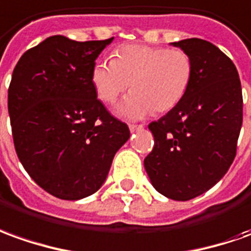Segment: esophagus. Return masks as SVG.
Instances as JSON below:
<instances>
[{"mask_svg": "<svg viewBox=\"0 0 251 251\" xmlns=\"http://www.w3.org/2000/svg\"><path fill=\"white\" fill-rule=\"evenodd\" d=\"M129 131L131 132H134V131H138V129H142L143 128V124H129Z\"/></svg>", "mask_w": 251, "mask_h": 251, "instance_id": "34e87169", "label": "esophagus"}]
</instances>
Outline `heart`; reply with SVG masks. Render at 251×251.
<instances>
[{
    "label": "heart",
    "mask_w": 251,
    "mask_h": 251,
    "mask_svg": "<svg viewBox=\"0 0 251 251\" xmlns=\"http://www.w3.org/2000/svg\"><path fill=\"white\" fill-rule=\"evenodd\" d=\"M194 63L183 49L127 45L117 49L112 61H97L91 83L98 98L116 102L129 86L134 91L119 106L129 119L168 112L181 102L193 82Z\"/></svg>",
    "instance_id": "b5f03b06"
}]
</instances>
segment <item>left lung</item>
Instances as JSON below:
<instances>
[{"label":"left lung","mask_w":251,"mask_h":251,"mask_svg":"<svg viewBox=\"0 0 251 251\" xmlns=\"http://www.w3.org/2000/svg\"><path fill=\"white\" fill-rule=\"evenodd\" d=\"M193 58L194 75L186 97L157 122L145 169L154 188L188 201L213 187L236 155L243 119L239 75L231 58L200 38L172 43Z\"/></svg>","instance_id":"left-lung-1"}]
</instances>
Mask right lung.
Segmentation results:
<instances>
[{"mask_svg":"<svg viewBox=\"0 0 251 251\" xmlns=\"http://www.w3.org/2000/svg\"><path fill=\"white\" fill-rule=\"evenodd\" d=\"M46 38L16 64L8 112L13 143L24 169L60 200L94 194L108 176L129 129L97 98L91 71L112 42Z\"/></svg>","mask_w":251,"mask_h":251,"instance_id":"1","label":"right lung"}]
</instances>
